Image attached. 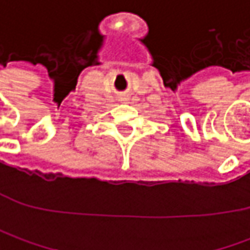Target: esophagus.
Masks as SVG:
<instances>
[{
  "instance_id": "34e87169",
  "label": "esophagus",
  "mask_w": 250,
  "mask_h": 250,
  "mask_svg": "<svg viewBox=\"0 0 250 250\" xmlns=\"http://www.w3.org/2000/svg\"><path fill=\"white\" fill-rule=\"evenodd\" d=\"M125 100H128V97H126V96H122V97H121V101H125Z\"/></svg>"
}]
</instances>
